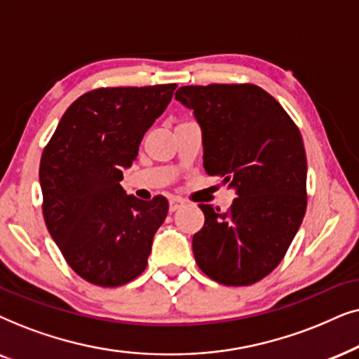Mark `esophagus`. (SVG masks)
<instances>
[{
	"label": "esophagus",
	"instance_id": "obj_1",
	"mask_svg": "<svg viewBox=\"0 0 359 359\" xmlns=\"http://www.w3.org/2000/svg\"><path fill=\"white\" fill-rule=\"evenodd\" d=\"M184 205L182 198H170L169 200V212H177Z\"/></svg>",
	"mask_w": 359,
	"mask_h": 359
}]
</instances>
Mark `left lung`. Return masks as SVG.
Returning a JSON list of instances; mask_svg holds the SVG:
<instances>
[{"instance_id":"8db88e82","label":"left lung","mask_w":359,"mask_h":359,"mask_svg":"<svg viewBox=\"0 0 359 359\" xmlns=\"http://www.w3.org/2000/svg\"><path fill=\"white\" fill-rule=\"evenodd\" d=\"M175 100L202 128L203 167L236 190L228 212L200 203L195 261L223 285H251L287 252L307 210V156L292 118L252 83L189 85Z\"/></svg>"}]
</instances>
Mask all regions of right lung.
I'll list each match as a JSON object with an SVG mask.
<instances>
[{
	"mask_svg": "<svg viewBox=\"0 0 359 359\" xmlns=\"http://www.w3.org/2000/svg\"><path fill=\"white\" fill-rule=\"evenodd\" d=\"M175 83L83 93L42 151V215L67 264L100 287H118L147 266L169 202L126 195L119 185L144 133L170 103Z\"/></svg>",
	"mask_w": 359,
	"mask_h": 359,
	"instance_id": "right-lung-1",
	"label": "right lung"
}]
</instances>
